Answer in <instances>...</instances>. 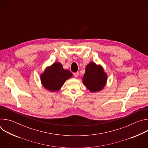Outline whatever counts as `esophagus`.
I'll return each mask as SVG.
<instances>
[{"mask_svg":"<svg viewBox=\"0 0 148 148\" xmlns=\"http://www.w3.org/2000/svg\"><path fill=\"white\" fill-rule=\"evenodd\" d=\"M78 74H79V73L78 72H77V73H74V75L75 77H77L78 76Z\"/></svg>","mask_w":148,"mask_h":148,"instance_id":"1","label":"esophagus"}]
</instances>
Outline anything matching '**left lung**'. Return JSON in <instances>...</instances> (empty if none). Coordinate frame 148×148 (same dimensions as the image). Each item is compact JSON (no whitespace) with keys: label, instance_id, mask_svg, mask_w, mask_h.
Instances as JSON below:
<instances>
[{"label":"left lung","instance_id":"8db88e82","mask_svg":"<svg viewBox=\"0 0 148 148\" xmlns=\"http://www.w3.org/2000/svg\"><path fill=\"white\" fill-rule=\"evenodd\" d=\"M107 74L101 65H97L93 62H90L86 69V73L82 78V82L91 92L102 90L106 84Z\"/></svg>","mask_w":148,"mask_h":148}]
</instances>
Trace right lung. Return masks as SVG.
I'll use <instances>...</instances> for the list:
<instances>
[{"instance_id":"1","label":"right lung","mask_w":148,"mask_h":148,"mask_svg":"<svg viewBox=\"0 0 148 148\" xmlns=\"http://www.w3.org/2000/svg\"><path fill=\"white\" fill-rule=\"evenodd\" d=\"M73 77L72 73L68 70H64L60 62H54L46 69L40 75L42 85L50 91H58L62 87L65 81Z\"/></svg>"}]
</instances>
